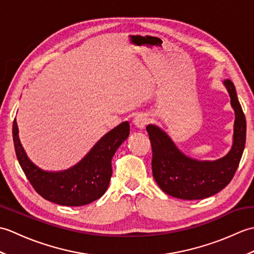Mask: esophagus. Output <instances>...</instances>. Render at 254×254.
<instances>
[{"label":"esophagus","instance_id":"esophagus-1","mask_svg":"<svg viewBox=\"0 0 254 254\" xmlns=\"http://www.w3.org/2000/svg\"><path fill=\"white\" fill-rule=\"evenodd\" d=\"M134 126H135L138 130H143L145 126L148 123V118L144 115V113H139L135 118H134Z\"/></svg>","mask_w":254,"mask_h":254}]
</instances>
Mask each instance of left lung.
Wrapping results in <instances>:
<instances>
[{
	"label": "left lung",
	"instance_id": "8db88e82",
	"mask_svg": "<svg viewBox=\"0 0 254 254\" xmlns=\"http://www.w3.org/2000/svg\"><path fill=\"white\" fill-rule=\"evenodd\" d=\"M224 86L235 111L233 145L224 157L197 160L183 154L164 130L148 124L146 131L152 143L153 177L159 188L170 196L182 199H202L222 191L233 179L246 144V117L237 97L234 83Z\"/></svg>",
	"mask_w": 254,
	"mask_h": 254
}]
</instances>
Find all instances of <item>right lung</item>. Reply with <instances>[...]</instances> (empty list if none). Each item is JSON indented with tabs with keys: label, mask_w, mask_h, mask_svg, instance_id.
Listing matches in <instances>:
<instances>
[{
	"label": "right lung",
	"mask_w": 254,
	"mask_h": 254,
	"mask_svg": "<svg viewBox=\"0 0 254 254\" xmlns=\"http://www.w3.org/2000/svg\"><path fill=\"white\" fill-rule=\"evenodd\" d=\"M128 134L130 124L124 121L106 133L76 165L62 171H46L28 158L20 143L16 119L13 123L15 152L27 179L42 197L65 206H82L104 195L112 176L113 155Z\"/></svg>",
	"instance_id": "add662e5"
}]
</instances>
